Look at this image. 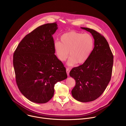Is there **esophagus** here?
I'll return each instance as SVG.
<instances>
[{"label": "esophagus", "mask_w": 126, "mask_h": 126, "mask_svg": "<svg viewBox=\"0 0 126 126\" xmlns=\"http://www.w3.org/2000/svg\"><path fill=\"white\" fill-rule=\"evenodd\" d=\"M66 72H67V74L68 76L69 75V72H70V69L69 68H66Z\"/></svg>", "instance_id": "34e87169"}]
</instances>
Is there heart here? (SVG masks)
Masks as SVG:
<instances>
[{
    "label": "heart",
    "instance_id": "obj_1",
    "mask_svg": "<svg viewBox=\"0 0 126 126\" xmlns=\"http://www.w3.org/2000/svg\"><path fill=\"white\" fill-rule=\"evenodd\" d=\"M60 41H55L53 47L58 59L65 61L69 55L67 65L70 66L85 63L90 56L94 47V39L88 33L71 31L64 33Z\"/></svg>",
    "mask_w": 126,
    "mask_h": 126
}]
</instances>
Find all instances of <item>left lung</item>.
I'll return each instance as SVG.
<instances>
[{
  "label": "left lung",
  "instance_id": "obj_1",
  "mask_svg": "<svg viewBox=\"0 0 126 126\" xmlns=\"http://www.w3.org/2000/svg\"><path fill=\"white\" fill-rule=\"evenodd\" d=\"M94 39V47L90 56L82 65L73 68L70 76L75 80L72 95L81 102L94 101L104 92L111 80L113 55L108 43L96 31L86 27Z\"/></svg>",
  "mask_w": 126,
  "mask_h": 126
}]
</instances>
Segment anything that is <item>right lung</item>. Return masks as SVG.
Listing matches in <instances>:
<instances>
[{
	"label": "right lung",
	"mask_w": 126,
	"mask_h": 126,
	"mask_svg": "<svg viewBox=\"0 0 126 126\" xmlns=\"http://www.w3.org/2000/svg\"><path fill=\"white\" fill-rule=\"evenodd\" d=\"M56 22L40 26L26 35L13 54L16 81L21 93L38 104L53 96L54 85L67 78L66 68L54 54L53 35Z\"/></svg>",
	"instance_id": "add662e5"
}]
</instances>
